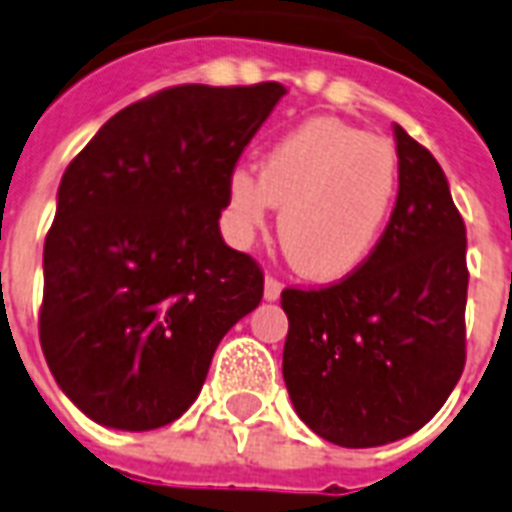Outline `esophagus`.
<instances>
[{"mask_svg": "<svg viewBox=\"0 0 512 512\" xmlns=\"http://www.w3.org/2000/svg\"><path fill=\"white\" fill-rule=\"evenodd\" d=\"M281 289H284V287H281V281H276L273 276H265L263 295H265V300H268V303H276V300H279Z\"/></svg>", "mask_w": 512, "mask_h": 512, "instance_id": "34e87169", "label": "esophagus"}]
</instances>
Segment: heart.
<instances>
[{
    "label": "heart",
    "instance_id": "b5f03b06",
    "mask_svg": "<svg viewBox=\"0 0 512 512\" xmlns=\"http://www.w3.org/2000/svg\"><path fill=\"white\" fill-rule=\"evenodd\" d=\"M398 193L390 143L340 119H308L268 148L260 177L247 167L228 177V225L249 241L281 207L279 236L305 279L340 281L374 255Z\"/></svg>",
    "mask_w": 512,
    "mask_h": 512
}]
</instances>
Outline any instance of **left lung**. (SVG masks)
I'll list each match as a JSON object with an SVG mask.
<instances>
[{
  "label": "left lung",
  "instance_id": "1",
  "mask_svg": "<svg viewBox=\"0 0 512 512\" xmlns=\"http://www.w3.org/2000/svg\"><path fill=\"white\" fill-rule=\"evenodd\" d=\"M393 135L398 196L374 255L335 287L281 292L292 406L348 449L412 436L465 366V223L433 154L398 124Z\"/></svg>",
  "mask_w": 512,
  "mask_h": 512
}]
</instances>
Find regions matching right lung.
<instances>
[{"mask_svg": "<svg viewBox=\"0 0 512 512\" xmlns=\"http://www.w3.org/2000/svg\"><path fill=\"white\" fill-rule=\"evenodd\" d=\"M284 95L279 82L172 87L111 116L63 172L39 340L92 422H175L220 340L263 300V273L217 220L241 151Z\"/></svg>", "mask_w": 512, "mask_h": 512, "instance_id": "obj_1", "label": "right lung"}]
</instances>
